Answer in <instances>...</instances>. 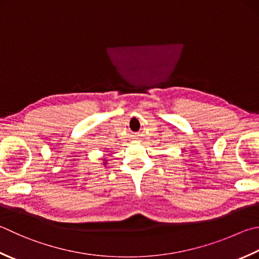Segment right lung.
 <instances>
[{
  "label": "right lung",
  "mask_w": 259,
  "mask_h": 259,
  "mask_svg": "<svg viewBox=\"0 0 259 259\" xmlns=\"http://www.w3.org/2000/svg\"><path fill=\"white\" fill-rule=\"evenodd\" d=\"M107 161H108L107 159H104V160H102V164L106 165V164H107Z\"/></svg>",
  "instance_id": "obj_1"
}]
</instances>
